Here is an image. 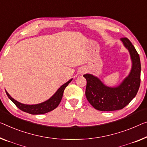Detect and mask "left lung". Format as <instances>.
I'll use <instances>...</instances> for the list:
<instances>
[{"label": "left lung", "mask_w": 147, "mask_h": 147, "mask_svg": "<svg viewBox=\"0 0 147 147\" xmlns=\"http://www.w3.org/2000/svg\"><path fill=\"white\" fill-rule=\"evenodd\" d=\"M121 40L130 53L133 65L129 76L119 86L109 88L92 74L83 75L87 82L85 94L88 101L98 110L121 109L129 104L139 90L141 70L139 55L128 38H122Z\"/></svg>", "instance_id": "obj_1"}]
</instances>
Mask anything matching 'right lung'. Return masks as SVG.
Returning a JSON list of instances; mask_svg holds the SVG:
<instances>
[{"instance_id": "add662e5", "label": "right lung", "mask_w": 147, "mask_h": 147, "mask_svg": "<svg viewBox=\"0 0 147 147\" xmlns=\"http://www.w3.org/2000/svg\"><path fill=\"white\" fill-rule=\"evenodd\" d=\"M72 80L73 79H71L68 81L67 82L65 83V84H63V86H61L58 89V90L56 92V93L51 98H49V99L47 100V101L41 103V104H39L26 105L21 104V103L17 102L16 100L13 99V98L8 94V93L6 91V93L11 101L16 105L17 108L21 109L22 111H25L26 113H30V114L33 115L43 114V113H46L53 110L54 109H55L57 107L59 106V104H60V102L61 101V99H62L63 92H64V90L65 89V88L68 86V84L71 82Z\"/></svg>"}]
</instances>
